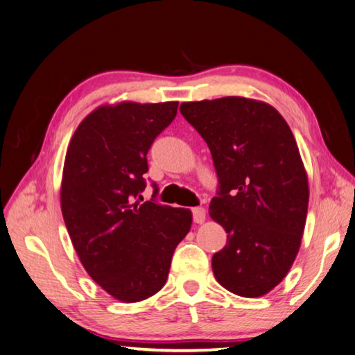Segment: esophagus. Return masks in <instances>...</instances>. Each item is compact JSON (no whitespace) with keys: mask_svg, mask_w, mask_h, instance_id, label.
I'll use <instances>...</instances> for the list:
<instances>
[{"mask_svg":"<svg viewBox=\"0 0 355 355\" xmlns=\"http://www.w3.org/2000/svg\"><path fill=\"white\" fill-rule=\"evenodd\" d=\"M193 213V220H195L196 224H202L205 220V209L204 207H195V209L191 210Z\"/></svg>","mask_w":355,"mask_h":355,"instance_id":"esophagus-1","label":"esophagus"}]
</instances>
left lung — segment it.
Masks as SVG:
<instances>
[{"mask_svg":"<svg viewBox=\"0 0 355 355\" xmlns=\"http://www.w3.org/2000/svg\"><path fill=\"white\" fill-rule=\"evenodd\" d=\"M211 153L218 191L210 216L227 244L211 258L218 283L266 295L287 275L304 232L309 187L289 125L270 105L223 97L180 105Z\"/></svg>","mask_w":355,"mask_h":355,"instance_id":"obj_1","label":"left lung"}]
</instances>
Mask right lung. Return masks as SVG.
Wrapping results in <instances>:
<instances>
[{"label":"right lung","instance_id":"add662e5","mask_svg":"<svg viewBox=\"0 0 355 355\" xmlns=\"http://www.w3.org/2000/svg\"><path fill=\"white\" fill-rule=\"evenodd\" d=\"M178 102L100 106L85 117L64 159L62 213L86 272L110 295L137 303L166 283L191 211L142 202L146 155L178 114ZM157 195V185L151 184Z\"/></svg>","mask_w":355,"mask_h":355}]
</instances>
